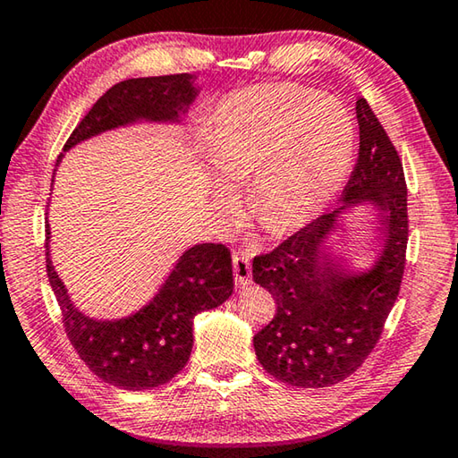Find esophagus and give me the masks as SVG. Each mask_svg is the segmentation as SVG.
<instances>
[{"label":"esophagus","instance_id":"34e87169","mask_svg":"<svg viewBox=\"0 0 458 458\" xmlns=\"http://www.w3.org/2000/svg\"><path fill=\"white\" fill-rule=\"evenodd\" d=\"M232 265H234L236 286L238 289H244V286L250 284V275H252L250 260H248L244 254H234V257H232Z\"/></svg>","mask_w":458,"mask_h":458}]
</instances>
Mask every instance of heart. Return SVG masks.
Listing matches in <instances>:
<instances>
[{
	"label": "heart",
	"mask_w": 458,
	"mask_h": 458,
	"mask_svg": "<svg viewBox=\"0 0 458 458\" xmlns=\"http://www.w3.org/2000/svg\"><path fill=\"white\" fill-rule=\"evenodd\" d=\"M353 145V121L339 100L268 84L232 92L216 106L208 157L220 180L248 183V210L281 238L329 206L350 174ZM225 184L210 185L220 226L238 212L236 191Z\"/></svg>",
	"instance_id": "heart-1"
}]
</instances>
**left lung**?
Listing matches in <instances>:
<instances>
[{"label": "left lung", "mask_w": 458, "mask_h": 458, "mask_svg": "<svg viewBox=\"0 0 458 458\" xmlns=\"http://www.w3.org/2000/svg\"><path fill=\"white\" fill-rule=\"evenodd\" d=\"M355 113L360 155L337 206L252 262L254 283L276 301L273 321L252 339L254 352L270 376L297 387L333 386L361 366L382 335L404 275V169L366 98ZM361 205L377 209L383 224L378 257L368 269L344 266L328 252L343 216Z\"/></svg>", "instance_id": "obj_1"}]
</instances>
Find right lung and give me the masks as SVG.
<instances>
[{
    "instance_id": "obj_1",
    "label": "right lung",
    "mask_w": 458,
    "mask_h": 458,
    "mask_svg": "<svg viewBox=\"0 0 458 458\" xmlns=\"http://www.w3.org/2000/svg\"><path fill=\"white\" fill-rule=\"evenodd\" d=\"M198 95L193 74L123 81L92 105L68 137L64 151L106 131L137 123L183 125ZM62 157L64 153L58 164ZM50 238V224H46V270L64 317L66 335L81 360L103 382L123 390H151L180 374L191 353L193 317L220 307L234 291L228 248L212 242L193 244L182 252L149 303L119 319H95L74 305L54 268Z\"/></svg>"
}]
</instances>
